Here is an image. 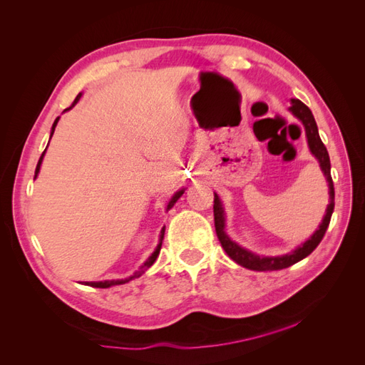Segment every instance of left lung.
I'll return each mask as SVG.
<instances>
[{
  "mask_svg": "<svg viewBox=\"0 0 365 365\" xmlns=\"http://www.w3.org/2000/svg\"><path fill=\"white\" fill-rule=\"evenodd\" d=\"M291 102H292V106L289 109L297 118L302 120V123L306 129V137H307L309 148H311V152L319 161L322 170L324 172L326 178H327L329 192H330V204L327 205V210H326V215H324L322 225H319V228L315 231L314 236L309 240H306L303 245L298 247L294 252L284 254V256H282V257H262V256H257V254H254V252H251L245 248L239 247L236 242H233L225 235V231H224V227H225L224 210H222V205H220L217 195L215 193V205H213L215 228H216V235H217L220 245H222V248L225 250L228 256L233 259L236 263H239L240 267H245V268L252 269V271H277V269L288 268V267H291V264L307 257L309 254H311L318 247L319 242H322V239L324 237L326 230L330 224V217H332V213H334L335 190H334L332 176H330V160H329L327 149L324 146V143L322 141V138H319L318 128H317L315 118L311 113V109H309L302 101H298V98H292Z\"/></svg>",
  "mask_w": 365,
  "mask_h": 365,
  "instance_id": "1",
  "label": "left lung"
}]
</instances>
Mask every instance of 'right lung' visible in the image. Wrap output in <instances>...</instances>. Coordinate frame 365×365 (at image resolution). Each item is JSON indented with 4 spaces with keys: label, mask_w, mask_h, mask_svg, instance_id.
<instances>
[{
    "label": "right lung",
    "mask_w": 365,
    "mask_h": 365,
    "mask_svg": "<svg viewBox=\"0 0 365 365\" xmlns=\"http://www.w3.org/2000/svg\"><path fill=\"white\" fill-rule=\"evenodd\" d=\"M81 98V94H77V97L74 98V102L71 103V106L70 108H67L65 109V111H68V109H71L73 106H74V103L79 101ZM58 120H59V117L54 120V123H53V128H51V135H53V132H54V128H56V125H58ZM43 153H46V150L42 152V155H41V158H39V161H38V165H36V172H35V178H36V175H38V172H39V168H41V163H42V158H43ZM184 193V190H180V192H176L175 193V196L172 197L170 200V202H169V205H168V212L169 210L173 207V204L180 200L181 197V195ZM163 237H164V228L161 230V235H160V244H158V247H157V250L152 252V256L145 262V264H143V267L140 268V271H137L134 275H132V277H129V279H126V280H106V282H86L85 284H90V286H93V288H109V286H114V284H121V283H126V282H129V280H132V279H135V277H140V275L145 272L148 268H150L152 264H153V262L157 260V257H158V254H160V250H161V244H163Z\"/></svg>",
    "instance_id": "right-lung-1"
}]
</instances>
